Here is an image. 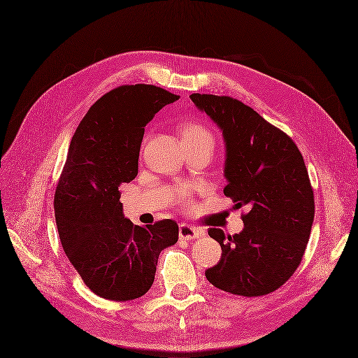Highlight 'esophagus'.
Listing matches in <instances>:
<instances>
[{
    "instance_id": "obj_1",
    "label": "esophagus",
    "mask_w": 358,
    "mask_h": 358,
    "mask_svg": "<svg viewBox=\"0 0 358 358\" xmlns=\"http://www.w3.org/2000/svg\"><path fill=\"white\" fill-rule=\"evenodd\" d=\"M205 234V231L187 226V224H181L180 226V239L181 241H193L197 239V237H202Z\"/></svg>"
}]
</instances>
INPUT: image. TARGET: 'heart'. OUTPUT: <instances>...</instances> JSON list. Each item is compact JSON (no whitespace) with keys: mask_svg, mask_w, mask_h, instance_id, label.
Returning <instances> with one entry per match:
<instances>
[{"mask_svg":"<svg viewBox=\"0 0 358 358\" xmlns=\"http://www.w3.org/2000/svg\"><path fill=\"white\" fill-rule=\"evenodd\" d=\"M182 141L208 143L214 148L215 137L213 134V131L208 129L205 125L197 122H187L182 127Z\"/></svg>","mask_w":358,"mask_h":358,"instance_id":"b5f03b06","label":"heart"}]
</instances>
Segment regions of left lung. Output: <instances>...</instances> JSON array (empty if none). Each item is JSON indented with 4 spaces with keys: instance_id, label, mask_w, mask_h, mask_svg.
Returning <instances> with one entry per match:
<instances>
[{
    "instance_id": "left-lung-1",
    "label": "left lung",
    "mask_w": 358,
    "mask_h": 358,
    "mask_svg": "<svg viewBox=\"0 0 358 358\" xmlns=\"http://www.w3.org/2000/svg\"><path fill=\"white\" fill-rule=\"evenodd\" d=\"M222 131L226 143L224 194L246 206L245 227L227 236L208 234L221 246V259L208 268L209 283L241 296L274 292L295 273L314 221V194L296 144L252 108L229 96H190Z\"/></svg>"
}]
</instances>
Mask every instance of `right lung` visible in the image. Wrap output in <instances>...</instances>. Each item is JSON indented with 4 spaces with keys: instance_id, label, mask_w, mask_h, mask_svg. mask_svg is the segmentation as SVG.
Returning a JSON list of instances; mask_svg holds the SVG:
<instances>
[{
    "instance_id": "add662e5",
    "label": "right lung",
    "mask_w": 358,
    "mask_h": 358,
    "mask_svg": "<svg viewBox=\"0 0 358 358\" xmlns=\"http://www.w3.org/2000/svg\"><path fill=\"white\" fill-rule=\"evenodd\" d=\"M180 97L155 85H122L91 106L72 137L55 194L60 242L96 295L143 296L159 254L178 241L174 220L134 226L124 217L121 184L138 174V155L155 113Z\"/></svg>"
}]
</instances>
